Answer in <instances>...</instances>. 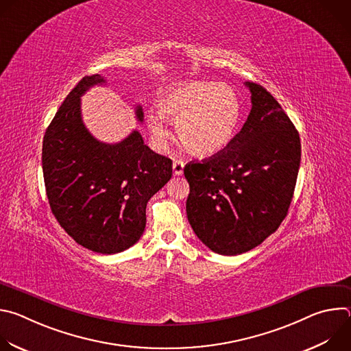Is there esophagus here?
Wrapping results in <instances>:
<instances>
[{
  "label": "esophagus",
  "mask_w": 351,
  "mask_h": 351,
  "mask_svg": "<svg viewBox=\"0 0 351 351\" xmlns=\"http://www.w3.org/2000/svg\"><path fill=\"white\" fill-rule=\"evenodd\" d=\"M172 169H173V175H176V176L182 175L183 169H184V162L182 160H175L173 165H172Z\"/></svg>",
  "instance_id": "obj_1"
}]
</instances>
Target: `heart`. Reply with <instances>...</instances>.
Here are the masks:
<instances>
[{
	"mask_svg": "<svg viewBox=\"0 0 351 351\" xmlns=\"http://www.w3.org/2000/svg\"><path fill=\"white\" fill-rule=\"evenodd\" d=\"M158 107L167 121L175 125L182 144L197 157L222 153L236 137L241 119L236 90L210 80H193L168 88ZM162 117L152 112L145 123L154 141L165 147L171 132Z\"/></svg>",
	"mask_w": 351,
	"mask_h": 351,
	"instance_id": "1",
	"label": "heart"
}]
</instances>
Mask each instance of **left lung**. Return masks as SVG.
<instances>
[{"label":"left lung","instance_id":"left-lung-1","mask_svg":"<svg viewBox=\"0 0 351 351\" xmlns=\"http://www.w3.org/2000/svg\"><path fill=\"white\" fill-rule=\"evenodd\" d=\"M252 111L222 153L189 162L187 219L214 253L237 256L257 247L287 215L302 160L294 125L263 86L245 82Z\"/></svg>","mask_w":351,"mask_h":351}]
</instances>
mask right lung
I'll return each instance as SVG.
<instances>
[{
  "instance_id": "right-lung-1",
  "label": "right lung",
  "mask_w": 351,
  "mask_h": 351,
  "mask_svg": "<svg viewBox=\"0 0 351 351\" xmlns=\"http://www.w3.org/2000/svg\"><path fill=\"white\" fill-rule=\"evenodd\" d=\"M101 75L84 76L66 95L43 138V175L49 207L65 232L99 254L133 245L145 228V207L172 176V161L156 154L133 130L107 144L82 121L80 97L104 84ZM136 118L144 114L136 107Z\"/></svg>"
}]
</instances>
